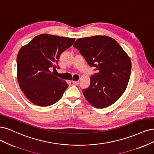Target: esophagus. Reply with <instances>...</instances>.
I'll return each instance as SVG.
<instances>
[{
	"label": "esophagus",
	"mask_w": 154,
	"mask_h": 154,
	"mask_svg": "<svg viewBox=\"0 0 154 154\" xmlns=\"http://www.w3.org/2000/svg\"><path fill=\"white\" fill-rule=\"evenodd\" d=\"M72 83L73 85H78L79 84V82L78 81H72Z\"/></svg>",
	"instance_id": "34e87169"
}]
</instances>
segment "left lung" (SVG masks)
<instances>
[{
  "label": "left lung",
  "instance_id": "1",
  "mask_svg": "<svg viewBox=\"0 0 154 154\" xmlns=\"http://www.w3.org/2000/svg\"><path fill=\"white\" fill-rule=\"evenodd\" d=\"M73 46L97 71L91 76L89 87L83 90L85 97L97 108L113 104L128 87L131 71L129 55L114 39L106 35L78 39Z\"/></svg>",
  "mask_w": 154,
  "mask_h": 154
}]
</instances>
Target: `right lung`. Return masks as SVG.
Instances as JSON below:
<instances>
[{
  "label": "right lung",
  "mask_w": 154,
  "mask_h": 154,
  "mask_svg": "<svg viewBox=\"0 0 154 154\" xmlns=\"http://www.w3.org/2000/svg\"><path fill=\"white\" fill-rule=\"evenodd\" d=\"M75 41V38L43 34L21 48L17 59V79L30 102L48 106L62 97L69 85L54 76L51 69H55L60 55Z\"/></svg>",
  "instance_id": "1"
}]
</instances>
